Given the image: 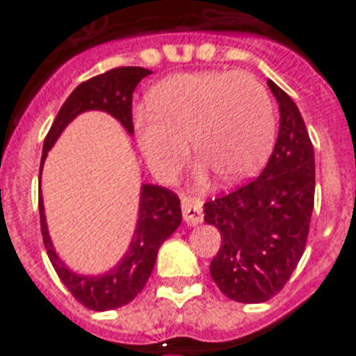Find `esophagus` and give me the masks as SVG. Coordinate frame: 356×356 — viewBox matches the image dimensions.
Returning a JSON list of instances; mask_svg holds the SVG:
<instances>
[{
  "instance_id": "34e87169",
  "label": "esophagus",
  "mask_w": 356,
  "mask_h": 356,
  "mask_svg": "<svg viewBox=\"0 0 356 356\" xmlns=\"http://www.w3.org/2000/svg\"><path fill=\"white\" fill-rule=\"evenodd\" d=\"M203 201L197 200V197H183L181 201V209H183V218L184 222L188 225H197V223L203 222Z\"/></svg>"
}]
</instances>
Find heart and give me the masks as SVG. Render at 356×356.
<instances>
[{
	"label": "heart",
	"mask_w": 356,
	"mask_h": 356,
	"mask_svg": "<svg viewBox=\"0 0 356 356\" xmlns=\"http://www.w3.org/2000/svg\"><path fill=\"white\" fill-rule=\"evenodd\" d=\"M149 111L134 114L145 161L173 177L192 147L223 183L259 172L275 142L277 116L264 83L248 72L203 70L170 75L147 94Z\"/></svg>",
	"instance_id": "1"
}]
</instances>
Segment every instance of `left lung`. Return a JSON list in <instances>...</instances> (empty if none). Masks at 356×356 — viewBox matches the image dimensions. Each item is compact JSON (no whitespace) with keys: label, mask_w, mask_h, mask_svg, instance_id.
<instances>
[{"label":"left lung","mask_w":356,"mask_h":356,"mask_svg":"<svg viewBox=\"0 0 356 356\" xmlns=\"http://www.w3.org/2000/svg\"><path fill=\"white\" fill-rule=\"evenodd\" d=\"M281 125L259 177L203 205L222 234L211 262L218 288L238 303H264L279 293L303 257L314 209V147L299 108L271 79Z\"/></svg>","instance_id":"8db88e82"}]
</instances>
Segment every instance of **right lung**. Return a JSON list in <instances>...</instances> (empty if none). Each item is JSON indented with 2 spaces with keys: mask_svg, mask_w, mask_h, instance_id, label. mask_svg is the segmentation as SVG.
Instances as JSON below:
<instances>
[{
  "mask_svg": "<svg viewBox=\"0 0 356 356\" xmlns=\"http://www.w3.org/2000/svg\"><path fill=\"white\" fill-rule=\"evenodd\" d=\"M149 74H153L151 70L140 68V66H122V68L108 70L105 74L81 83L64 102L53 120L49 133L46 134L40 172L47 151L51 149V145L66 129V125L81 113L105 111L113 114L114 118H118L123 127L127 129V133L133 134V92L140 81ZM38 211H40L44 245L58 279L81 305L97 312L123 307L131 303L142 292V288L145 286L153 271L159 248L164 240L170 238V234H173V231L181 225V220H183L181 201L177 194H173L172 190L164 186L144 184L142 195H140L138 223H136V231L131 240L129 251L123 254L118 266H114L105 275L85 277L70 271L55 253L51 238L47 233L42 195L38 197Z\"/></svg>",
  "mask_w": 356,
  "mask_h": 356,
  "instance_id": "add662e5",
  "label": "right lung"
}]
</instances>
